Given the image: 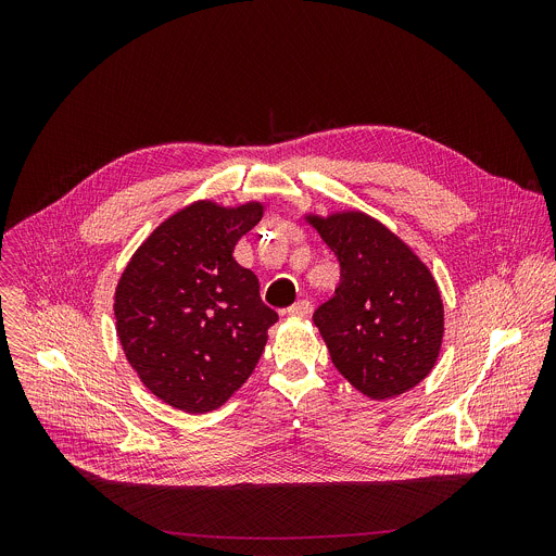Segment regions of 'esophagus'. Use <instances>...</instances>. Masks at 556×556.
Here are the masks:
<instances>
[{
	"label": "esophagus",
	"mask_w": 556,
	"mask_h": 556,
	"mask_svg": "<svg viewBox=\"0 0 556 556\" xmlns=\"http://www.w3.org/2000/svg\"><path fill=\"white\" fill-rule=\"evenodd\" d=\"M309 312H312V305H309V301H305V299H301V301H296L294 305L288 307V314H290V316H301V319H303V316H307Z\"/></svg>",
	"instance_id": "esophagus-1"
}]
</instances>
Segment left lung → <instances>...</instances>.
Masks as SVG:
<instances>
[{
    "label": "left lung",
    "instance_id": "8db88e82",
    "mask_svg": "<svg viewBox=\"0 0 556 556\" xmlns=\"http://www.w3.org/2000/svg\"><path fill=\"white\" fill-rule=\"evenodd\" d=\"M341 264L337 294L314 312L334 367L371 401L422 382L442 348L444 303L429 266L376 217L305 213Z\"/></svg>",
    "mask_w": 556,
    "mask_h": 556
}]
</instances>
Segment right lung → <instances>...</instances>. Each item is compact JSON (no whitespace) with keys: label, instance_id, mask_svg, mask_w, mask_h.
I'll return each mask as SVG.
<instances>
[{"label":"right lung","instance_id":"right-lung-1","mask_svg":"<svg viewBox=\"0 0 556 556\" xmlns=\"http://www.w3.org/2000/svg\"><path fill=\"white\" fill-rule=\"evenodd\" d=\"M264 211L257 200H195L157 224L121 273L114 316L125 358L174 409L222 407L253 374L279 319L253 270L232 257Z\"/></svg>","mask_w":556,"mask_h":556}]
</instances>
